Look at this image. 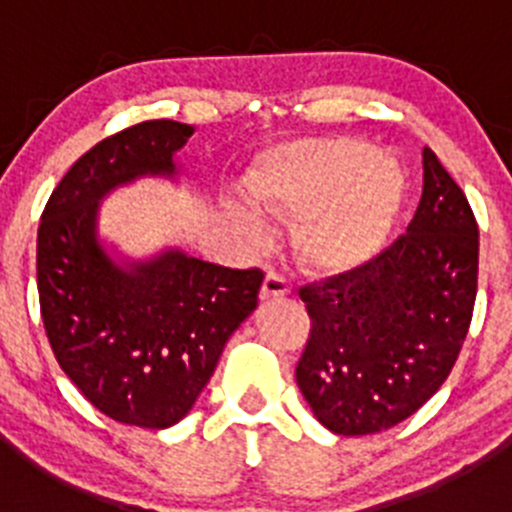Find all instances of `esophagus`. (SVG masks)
I'll return each instance as SVG.
<instances>
[{"instance_id":"1","label":"esophagus","mask_w":512,"mask_h":512,"mask_svg":"<svg viewBox=\"0 0 512 512\" xmlns=\"http://www.w3.org/2000/svg\"><path fill=\"white\" fill-rule=\"evenodd\" d=\"M289 292H292V285H289L285 275H280V272H267L265 285H262V299L285 297Z\"/></svg>"}]
</instances>
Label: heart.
<instances>
[{
    "label": "heart",
    "mask_w": 512,
    "mask_h": 512,
    "mask_svg": "<svg viewBox=\"0 0 512 512\" xmlns=\"http://www.w3.org/2000/svg\"><path fill=\"white\" fill-rule=\"evenodd\" d=\"M404 193V173L391 158L354 138H304L280 146L250 178L260 210L299 220L297 245L319 270H347L384 245ZM252 240L267 227L252 210H232Z\"/></svg>",
    "instance_id": "heart-1"
}]
</instances>
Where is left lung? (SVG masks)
Here are the masks:
<instances>
[{"label": "left lung", "mask_w": 512, "mask_h": 512, "mask_svg": "<svg viewBox=\"0 0 512 512\" xmlns=\"http://www.w3.org/2000/svg\"><path fill=\"white\" fill-rule=\"evenodd\" d=\"M478 292V223L431 148L414 220L354 270L299 289L297 386L322 426L366 436L416 414L451 374Z\"/></svg>", "instance_id": "8db88e82"}]
</instances>
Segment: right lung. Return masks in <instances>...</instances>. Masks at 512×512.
<instances>
[{
  "label": "right lung",
  "mask_w": 512,
  "mask_h": 512,
  "mask_svg": "<svg viewBox=\"0 0 512 512\" xmlns=\"http://www.w3.org/2000/svg\"><path fill=\"white\" fill-rule=\"evenodd\" d=\"M193 136L143 121L103 138L61 178L41 213L36 287L46 337L76 389L113 421L168 428L193 409L225 342L257 307L265 272L165 250L116 265L96 235L98 200L141 175L173 178Z\"/></svg>",
  "instance_id": "right-lung-1"
}]
</instances>
